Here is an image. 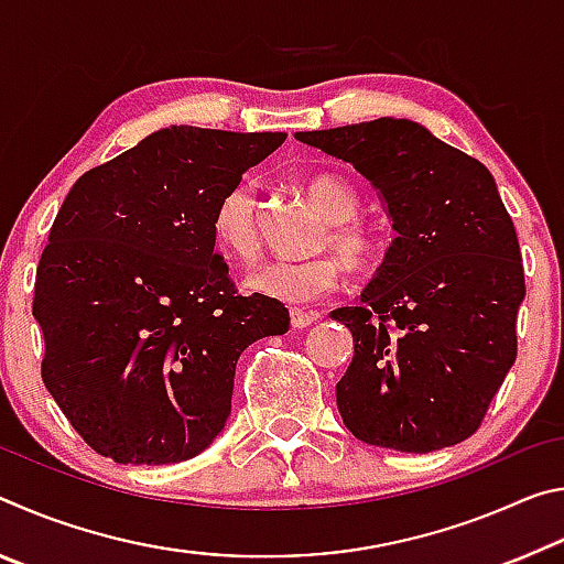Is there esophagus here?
Segmentation results:
<instances>
[{
	"mask_svg": "<svg viewBox=\"0 0 564 564\" xmlns=\"http://www.w3.org/2000/svg\"><path fill=\"white\" fill-rule=\"evenodd\" d=\"M321 318V313H313V311H291V328H295V330H303V328H308L311 323H316Z\"/></svg>",
	"mask_w": 564,
	"mask_h": 564,
	"instance_id": "1",
	"label": "esophagus"
}]
</instances>
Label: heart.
I'll use <instances>...</instances> for the list:
<instances>
[{
	"instance_id": "heart-1",
	"label": "heart",
	"mask_w": 564,
	"mask_h": 564,
	"mask_svg": "<svg viewBox=\"0 0 564 564\" xmlns=\"http://www.w3.org/2000/svg\"><path fill=\"white\" fill-rule=\"evenodd\" d=\"M305 194L326 218V234L318 248H336L350 265H366L376 253V238L356 221L360 208L358 191L336 174H316L305 181ZM214 238L228 256L251 261L259 253V221H256V188L238 181L226 191L214 212ZM343 261L336 253H316L303 261H265L246 275L243 285L256 295L281 303H308L336 289Z\"/></svg>"
}]
</instances>
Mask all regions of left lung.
<instances>
[{
    "mask_svg": "<svg viewBox=\"0 0 564 564\" xmlns=\"http://www.w3.org/2000/svg\"><path fill=\"white\" fill-rule=\"evenodd\" d=\"M295 139L366 176L395 231L358 305L330 313L352 333L336 386L343 423L400 453L465 441L518 356L524 299L518 234L492 174L410 119Z\"/></svg>",
    "mask_w": 564,
    "mask_h": 564,
    "instance_id": "1",
    "label": "left lung"
}]
</instances>
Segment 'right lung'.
Wrapping results in <instances>:
<instances>
[{
    "instance_id": "1",
    "label": "right lung",
    "mask_w": 564,
    "mask_h": 564,
    "mask_svg": "<svg viewBox=\"0 0 564 564\" xmlns=\"http://www.w3.org/2000/svg\"><path fill=\"white\" fill-rule=\"evenodd\" d=\"M285 137L159 129L66 194L34 285L42 378L113 463L204 453L231 415L241 352L289 330L285 305L236 293L214 251L221 196Z\"/></svg>"
}]
</instances>
